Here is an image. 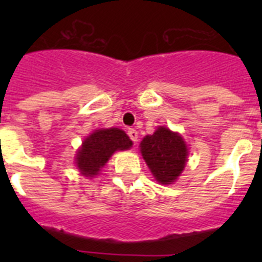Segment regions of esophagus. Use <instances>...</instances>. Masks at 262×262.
Segmentation results:
<instances>
[{"mask_svg": "<svg viewBox=\"0 0 262 262\" xmlns=\"http://www.w3.org/2000/svg\"><path fill=\"white\" fill-rule=\"evenodd\" d=\"M128 136H129V139H131V140H133L134 143H138V131H136V129H134V128H129L128 129Z\"/></svg>", "mask_w": 262, "mask_h": 262, "instance_id": "34e87169", "label": "esophagus"}]
</instances>
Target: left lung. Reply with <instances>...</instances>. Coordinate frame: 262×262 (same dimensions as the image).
Returning <instances> with one entry per match:
<instances>
[{
	"label": "left lung",
	"instance_id": "obj_1",
	"mask_svg": "<svg viewBox=\"0 0 262 262\" xmlns=\"http://www.w3.org/2000/svg\"><path fill=\"white\" fill-rule=\"evenodd\" d=\"M140 152L156 181L163 185L173 184L177 180L189 155L184 138L164 126L143 139Z\"/></svg>",
	"mask_w": 262,
	"mask_h": 262
}]
</instances>
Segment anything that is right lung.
Here are the masks:
<instances>
[{
	"label": "right lung",
	"mask_w": 262,
	"mask_h": 262,
	"mask_svg": "<svg viewBox=\"0 0 262 262\" xmlns=\"http://www.w3.org/2000/svg\"><path fill=\"white\" fill-rule=\"evenodd\" d=\"M133 142L119 128H99L90 134L76 155V165L81 174L94 177L106 165L115 151L129 149Z\"/></svg>",
	"instance_id": "obj_1"
}]
</instances>
